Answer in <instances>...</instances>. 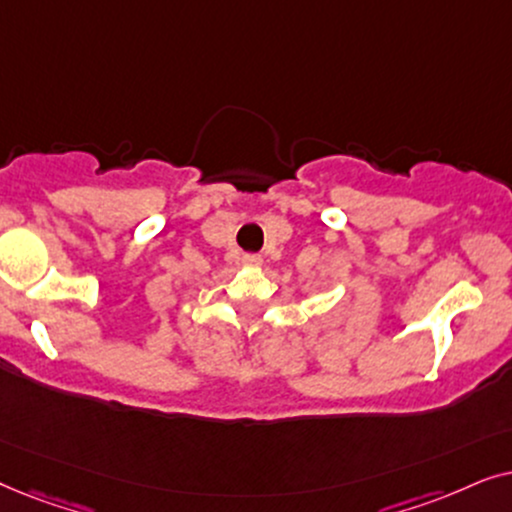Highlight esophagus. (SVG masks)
<instances>
[{
  "label": "esophagus",
  "instance_id": "1",
  "mask_svg": "<svg viewBox=\"0 0 512 512\" xmlns=\"http://www.w3.org/2000/svg\"><path fill=\"white\" fill-rule=\"evenodd\" d=\"M243 267H248V269L262 267V257L260 255H243Z\"/></svg>",
  "mask_w": 512,
  "mask_h": 512
}]
</instances>
